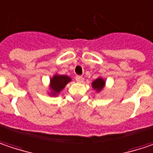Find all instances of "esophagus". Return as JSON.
Returning <instances> with one entry per match:
<instances>
[{"label": "esophagus", "instance_id": "esophagus-1", "mask_svg": "<svg viewBox=\"0 0 153 153\" xmlns=\"http://www.w3.org/2000/svg\"><path fill=\"white\" fill-rule=\"evenodd\" d=\"M75 79H76L77 82H79V83H82L84 81V78L82 76H79V75H77L75 77Z\"/></svg>", "mask_w": 153, "mask_h": 153}]
</instances>
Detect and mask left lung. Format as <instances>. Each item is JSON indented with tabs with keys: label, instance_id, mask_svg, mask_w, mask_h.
<instances>
[{
	"label": "left lung",
	"instance_id": "8db88e82",
	"mask_svg": "<svg viewBox=\"0 0 153 153\" xmlns=\"http://www.w3.org/2000/svg\"><path fill=\"white\" fill-rule=\"evenodd\" d=\"M105 85V81L102 78H98V79H96L92 83L93 88H94V90H96L98 93L100 92V91L103 89Z\"/></svg>",
	"mask_w": 153,
	"mask_h": 153
}]
</instances>
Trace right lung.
<instances>
[{
  "mask_svg": "<svg viewBox=\"0 0 153 153\" xmlns=\"http://www.w3.org/2000/svg\"><path fill=\"white\" fill-rule=\"evenodd\" d=\"M72 79L70 77L67 75H59L55 74L50 79V89H51V94L52 96H56L59 94L60 91L64 89V87L67 85L68 82H70Z\"/></svg>",
  "mask_w": 153,
  "mask_h": 153,
  "instance_id": "right-lung-1",
  "label": "right lung"
}]
</instances>
